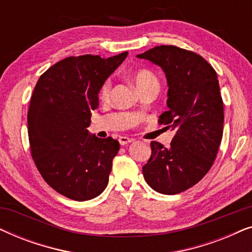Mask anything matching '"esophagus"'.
Wrapping results in <instances>:
<instances>
[{
    "instance_id": "1",
    "label": "esophagus",
    "mask_w": 252,
    "mask_h": 252,
    "mask_svg": "<svg viewBox=\"0 0 252 252\" xmlns=\"http://www.w3.org/2000/svg\"><path fill=\"white\" fill-rule=\"evenodd\" d=\"M133 139L132 137H127V136H120L119 137V143L122 144V146H126V144H128L130 142H133Z\"/></svg>"
}]
</instances>
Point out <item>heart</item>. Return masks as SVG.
Instances as JSON below:
<instances>
[{"label": "heart", "mask_w": 252, "mask_h": 252, "mask_svg": "<svg viewBox=\"0 0 252 252\" xmlns=\"http://www.w3.org/2000/svg\"><path fill=\"white\" fill-rule=\"evenodd\" d=\"M134 84H135L137 89H142L146 87H149V86H155V87H158V80L155 75L149 71L142 70L139 71L137 73L134 75ZM110 88H111V84L110 81H105L104 85L102 86L101 88V95L102 98H106L110 94Z\"/></svg>", "instance_id": "heart-1"}]
</instances>
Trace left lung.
Returning a JSON list of instances; mask_svg holds the SVG:
<instances>
[{
  "label": "left lung",
  "instance_id": "8db88e82",
  "mask_svg": "<svg viewBox=\"0 0 252 252\" xmlns=\"http://www.w3.org/2000/svg\"><path fill=\"white\" fill-rule=\"evenodd\" d=\"M136 57L164 71L168 110L159 116V124L175 132L168 148L150 143L143 177L160 194H179L202 180L218 153L223 129L218 77L202 56L175 46L155 47Z\"/></svg>",
  "mask_w": 252,
  "mask_h": 252
}]
</instances>
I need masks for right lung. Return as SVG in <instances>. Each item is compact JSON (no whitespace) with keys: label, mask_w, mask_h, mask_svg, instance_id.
<instances>
[{"label":"right lung","mask_w":252,"mask_h":252,"mask_svg":"<svg viewBox=\"0 0 252 252\" xmlns=\"http://www.w3.org/2000/svg\"><path fill=\"white\" fill-rule=\"evenodd\" d=\"M127 55L67 57L36 82L27 113L31 154L44 181L65 197L88 201L108 186L119 142L87 127L102 86Z\"/></svg>","instance_id":"right-lung-1"}]
</instances>
